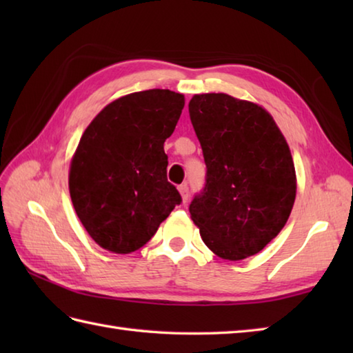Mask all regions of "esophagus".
Wrapping results in <instances>:
<instances>
[{"label": "esophagus", "instance_id": "1", "mask_svg": "<svg viewBox=\"0 0 353 353\" xmlns=\"http://www.w3.org/2000/svg\"><path fill=\"white\" fill-rule=\"evenodd\" d=\"M179 192H181L183 203H186V201H188V197H190V186H188V183L179 185Z\"/></svg>", "mask_w": 353, "mask_h": 353}]
</instances>
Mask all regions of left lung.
I'll return each instance as SVG.
<instances>
[{
  "label": "left lung",
  "instance_id": "obj_1",
  "mask_svg": "<svg viewBox=\"0 0 353 353\" xmlns=\"http://www.w3.org/2000/svg\"><path fill=\"white\" fill-rule=\"evenodd\" d=\"M188 108L206 163L191 219L220 258L256 254L282 230L294 205L296 171L287 141L272 115L250 101L201 94Z\"/></svg>",
  "mask_w": 353,
  "mask_h": 353
}]
</instances>
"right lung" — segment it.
Here are the masks:
<instances>
[{"instance_id": "right-lung-1", "label": "right lung", "mask_w": 353, "mask_h": 353, "mask_svg": "<svg viewBox=\"0 0 353 353\" xmlns=\"http://www.w3.org/2000/svg\"><path fill=\"white\" fill-rule=\"evenodd\" d=\"M183 106V95L168 89L133 92L108 104L85 130L71 162L70 194L103 249H141L182 203L167 179L163 142Z\"/></svg>"}]
</instances>
